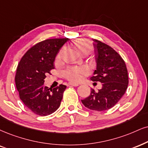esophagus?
<instances>
[{"mask_svg": "<svg viewBox=\"0 0 148 148\" xmlns=\"http://www.w3.org/2000/svg\"><path fill=\"white\" fill-rule=\"evenodd\" d=\"M69 86H77L78 84H73V83H69Z\"/></svg>", "mask_w": 148, "mask_h": 148, "instance_id": "esophagus-1", "label": "esophagus"}]
</instances>
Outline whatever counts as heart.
<instances>
[{
  "instance_id": "1",
  "label": "heart",
  "mask_w": 148,
  "mask_h": 148,
  "mask_svg": "<svg viewBox=\"0 0 148 148\" xmlns=\"http://www.w3.org/2000/svg\"><path fill=\"white\" fill-rule=\"evenodd\" d=\"M73 46L77 52H79L81 54L89 53L92 49V43L88 40L83 39V38L75 40L73 42ZM61 57L62 53H59L57 56V58H56V61H59L61 59ZM88 73V69L86 67L72 66L69 67L64 72V75L69 81L77 82H79L82 79L83 75Z\"/></svg>"
}]
</instances>
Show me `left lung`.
Here are the masks:
<instances>
[{"label": "left lung", "instance_id": "8db88e82", "mask_svg": "<svg viewBox=\"0 0 148 148\" xmlns=\"http://www.w3.org/2000/svg\"><path fill=\"white\" fill-rule=\"evenodd\" d=\"M96 70L90 77L102 83V88L82 100L90 110L104 111L114 106L125 94L128 85L127 70L124 60L112 47L93 39Z\"/></svg>", "mask_w": 148, "mask_h": 148}]
</instances>
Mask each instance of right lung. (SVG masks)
<instances>
[{"label":"right lung","mask_w":148,"mask_h":148,"mask_svg":"<svg viewBox=\"0 0 148 148\" xmlns=\"http://www.w3.org/2000/svg\"><path fill=\"white\" fill-rule=\"evenodd\" d=\"M69 38L49 39L29 49L18 64L15 76L16 88L25 106L40 116H47L60 107L65 85L54 88L44 85L47 73L53 69L54 61Z\"/></svg>","instance_id":"obj_1"}]
</instances>
